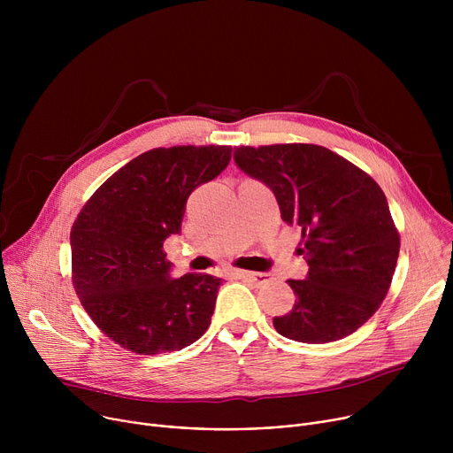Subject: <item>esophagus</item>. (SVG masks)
Returning <instances> with one entry per match:
<instances>
[{
  "label": "esophagus",
  "instance_id": "34e87169",
  "mask_svg": "<svg viewBox=\"0 0 453 453\" xmlns=\"http://www.w3.org/2000/svg\"><path fill=\"white\" fill-rule=\"evenodd\" d=\"M236 278L240 280H247V281H252L256 285H265L273 280V276L269 273H249V271H234L233 273Z\"/></svg>",
  "mask_w": 453,
  "mask_h": 453
}]
</instances>
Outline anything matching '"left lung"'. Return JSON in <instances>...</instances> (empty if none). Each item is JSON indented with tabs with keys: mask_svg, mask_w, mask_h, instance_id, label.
<instances>
[{
	"mask_svg": "<svg viewBox=\"0 0 453 453\" xmlns=\"http://www.w3.org/2000/svg\"><path fill=\"white\" fill-rule=\"evenodd\" d=\"M236 166L267 184L281 219L301 227L304 280L296 304L274 317L280 335L326 344L357 332L391 287L400 234L381 188L339 154L306 143L234 147Z\"/></svg>",
	"mask_w": 453,
	"mask_h": 453,
	"instance_id": "left-lung-1",
	"label": "left lung"
}]
</instances>
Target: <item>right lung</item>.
I'll list each match as a JSON object with an SVG mask.
<instances>
[{
	"label": "right lung",
	"instance_id": "obj_1",
	"mask_svg": "<svg viewBox=\"0 0 453 453\" xmlns=\"http://www.w3.org/2000/svg\"><path fill=\"white\" fill-rule=\"evenodd\" d=\"M231 147L149 150L112 173L81 210L70 234L72 280L95 325L140 355L179 351L208 330L220 278H172L163 243L180 233L186 201L215 179Z\"/></svg>",
	"mask_w": 453,
	"mask_h": 453
}]
</instances>
